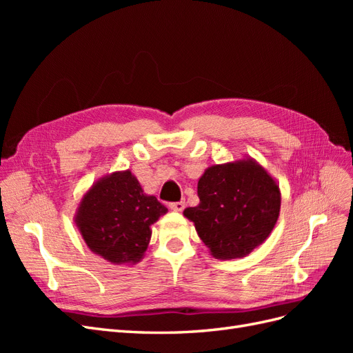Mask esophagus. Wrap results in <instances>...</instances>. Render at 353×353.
I'll return each instance as SVG.
<instances>
[{
    "label": "esophagus",
    "mask_w": 353,
    "mask_h": 353,
    "mask_svg": "<svg viewBox=\"0 0 353 353\" xmlns=\"http://www.w3.org/2000/svg\"><path fill=\"white\" fill-rule=\"evenodd\" d=\"M169 208L175 210V212H183L185 209V201H175V203H170Z\"/></svg>",
    "instance_id": "34e87169"
}]
</instances>
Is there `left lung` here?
I'll return each instance as SVG.
<instances>
[{"instance_id": "1", "label": "left lung", "mask_w": 353, "mask_h": 353, "mask_svg": "<svg viewBox=\"0 0 353 353\" xmlns=\"http://www.w3.org/2000/svg\"><path fill=\"white\" fill-rule=\"evenodd\" d=\"M199 206L184 216L194 223L213 258L240 259L270 237L281 209L275 178L250 156L212 165L199 178Z\"/></svg>"}]
</instances>
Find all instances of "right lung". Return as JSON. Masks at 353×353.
Returning a JSON list of instances; mask_svg holds the SVG:
<instances>
[{"instance_id": "add662e5", "label": "right lung", "mask_w": 353, "mask_h": 353, "mask_svg": "<svg viewBox=\"0 0 353 353\" xmlns=\"http://www.w3.org/2000/svg\"><path fill=\"white\" fill-rule=\"evenodd\" d=\"M166 212L126 169L95 181L83 193L73 221L92 253L113 265H135L150 243V227Z\"/></svg>"}]
</instances>
